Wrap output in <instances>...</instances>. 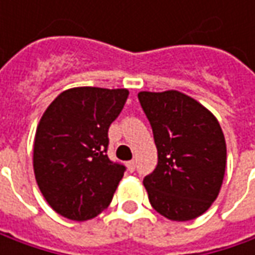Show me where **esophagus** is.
I'll list each match as a JSON object with an SVG mask.
<instances>
[{"instance_id": "34e87169", "label": "esophagus", "mask_w": 255, "mask_h": 255, "mask_svg": "<svg viewBox=\"0 0 255 255\" xmlns=\"http://www.w3.org/2000/svg\"><path fill=\"white\" fill-rule=\"evenodd\" d=\"M126 166H128L129 171H134V169H136V162H134V160H130V162L126 163Z\"/></svg>"}]
</instances>
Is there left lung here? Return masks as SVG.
<instances>
[{"label": "left lung", "mask_w": 255, "mask_h": 255, "mask_svg": "<svg viewBox=\"0 0 255 255\" xmlns=\"http://www.w3.org/2000/svg\"><path fill=\"white\" fill-rule=\"evenodd\" d=\"M157 147V166L143 179L157 213L193 220L217 199L226 171V140L219 121L193 98L177 92H139Z\"/></svg>", "instance_id": "obj_1"}]
</instances>
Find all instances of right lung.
Instances as JSON below:
<instances>
[{"label":"right lung","instance_id":"1","mask_svg":"<svg viewBox=\"0 0 255 255\" xmlns=\"http://www.w3.org/2000/svg\"><path fill=\"white\" fill-rule=\"evenodd\" d=\"M128 96V89L72 88L42 115L35 133L34 173L58 214L91 220L111 204L126 167L108 157V130Z\"/></svg>","mask_w":255,"mask_h":255}]
</instances>
